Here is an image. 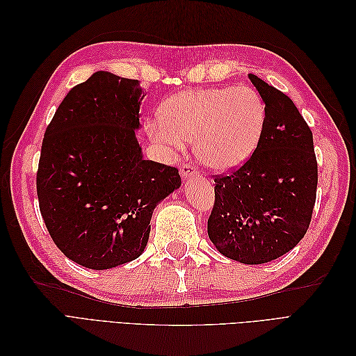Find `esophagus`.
<instances>
[{"instance_id":"1","label":"esophagus","mask_w":356,"mask_h":356,"mask_svg":"<svg viewBox=\"0 0 356 356\" xmlns=\"http://www.w3.org/2000/svg\"><path fill=\"white\" fill-rule=\"evenodd\" d=\"M181 177L184 179H191V178H197L199 177V170L196 166H193L190 163H184L179 169Z\"/></svg>"}]
</instances>
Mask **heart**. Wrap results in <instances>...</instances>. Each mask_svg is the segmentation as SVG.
<instances>
[{"label": "heart", "instance_id": "heart-1", "mask_svg": "<svg viewBox=\"0 0 356 356\" xmlns=\"http://www.w3.org/2000/svg\"><path fill=\"white\" fill-rule=\"evenodd\" d=\"M266 105L252 88L186 90L163 105V117L148 123V134L168 154L181 153L195 139L204 166L227 170L239 166L260 143Z\"/></svg>", "mask_w": 356, "mask_h": 356}]
</instances>
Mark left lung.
I'll return each mask as SVG.
<instances>
[{
    "instance_id": "1",
    "label": "left lung",
    "mask_w": 356,
    "mask_h": 356,
    "mask_svg": "<svg viewBox=\"0 0 356 356\" xmlns=\"http://www.w3.org/2000/svg\"><path fill=\"white\" fill-rule=\"evenodd\" d=\"M266 105L260 143L225 175H213L208 234L232 260L263 264L303 239L314 213L318 161L314 135L288 96L250 74Z\"/></svg>"
}]
</instances>
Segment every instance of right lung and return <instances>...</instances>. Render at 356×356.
<instances>
[{"mask_svg": "<svg viewBox=\"0 0 356 356\" xmlns=\"http://www.w3.org/2000/svg\"><path fill=\"white\" fill-rule=\"evenodd\" d=\"M143 89L105 71L68 92L41 144L37 196L53 242L104 270L145 250L157 204L181 186L175 166L144 160L135 138Z\"/></svg>", "mask_w": 356, "mask_h": 356, "instance_id": "right-lung-1", "label": "right lung"}]
</instances>
